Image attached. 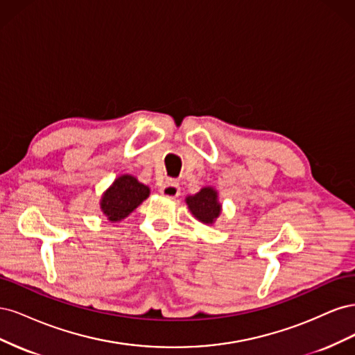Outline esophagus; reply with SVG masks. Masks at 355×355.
Masks as SVG:
<instances>
[{
	"label": "esophagus",
	"instance_id": "1",
	"mask_svg": "<svg viewBox=\"0 0 355 355\" xmlns=\"http://www.w3.org/2000/svg\"><path fill=\"white\" fill-rule=\"evenodd\" d=\"M159 192L166 197H178L180 194V187H179V182L170 179L166 180L163 185L159 188Z\"/></svg>",
	"mask_w": 355,
	"mask_h": 355
}]
</instances>
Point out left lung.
I'll return each instance as SVG.
<instances>
[{
	"label": "left lung",
	"mask_w": 355,
	"mask_h": 355,
	"mask_svg": "<svg viewBox=\"0 0 355 355\" xmlns=\"http://www.w3.org/2000/svg\"><path fill=\"white\" fill-rule=\"evenodd\" d=\"M187 204L191 213L202 223H211L220 213L218 194L213 188H202L198 194L188 197Z\"/></svg>",
	"instance_id": "8db88e82"
}]
</instances>
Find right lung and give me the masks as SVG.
<instances>
[{
    "label": "right lung",
    "instance_id": "right-lung-1",
    "mask_svg": "<svg viewBox=\"0 0 355 355\" xmlns=\"http://www.w3.org/2000/svg\"><path fill=\"white\" fill-rule=\"evenodd\" d=\"M148 187L137 182L136 178L124 175L118 178L112 187L105 192L101 201V209L110 220L116 222L127 218L139 204L148 198Z\"/></svg>",
    "mask_w": 355,
    "mask_h": 355
}]
</instances>
